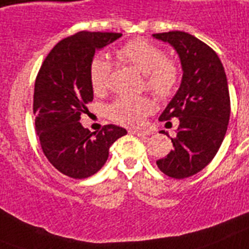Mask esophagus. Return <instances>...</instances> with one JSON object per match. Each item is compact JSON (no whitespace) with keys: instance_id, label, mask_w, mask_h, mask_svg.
<instances>
[{"instance_id":"1","label":"esophagus","mask_w":249,"mask_h":249,"mask_svg":"<svg viewBox=\"0 0 249 249\" xmlns=\"http://www.w3.org/2000/svg\"><path fill=\"white\" fill-rule=\"evenodd\" d=\"M131 133H133V134H137L138 135V137H143V138H144V137H148V135H151L152 134V131L151 130H144V129H131Z\"/></svg>"}]
</instances>
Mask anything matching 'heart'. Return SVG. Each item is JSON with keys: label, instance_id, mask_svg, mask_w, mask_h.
I'll list each match as a JSON object with an SVG mask.
<instances>
[{"label": "heart", "instance_id": "b5f03b06", "mask_svg": "<svg viewBox=\"0 0 249 249\" xmlns=\"http://www.w3.org/2000/svg\"><path fill=\"white\" fill-rule=\"evenodd\" d=\"M121 62L133 66L144 75V87L153 96L163 100L175 90L179 80V69L175 61L165 57V52L145 39H134L125 43L116 52ZM111 62L102 54L93 57L89 65L90 86L96 94L108 88ZM152 108L145 97L121 96L110 106L112 120L124 125H141Z\"/></svg>", "mask_w": 249, "mask_h": 249}]
</instances>
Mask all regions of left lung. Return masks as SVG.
I'll return each mask as SVG.
<instances>
[{"mask_svg":"<svg viewBox=\"0 0 249 249\" xmlns=\"http://www.w3.org/2000/svg\"><path fill=\"white\" fill-rule=\"evenodd\" d=\"M153 38L177 51L183 70L179 89L160 115L161 121L179 119L174 148L156 163L167 177L184 179L205 169L223 143L230 118L228 80L219 56L195 36L175 30Z\"/></svg>","mask_w":249,"mask_h":249,"instance_id":"1","label":"left lung"}]
</instances>
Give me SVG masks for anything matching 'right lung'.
I'll use <instances>...</instances> for the list:
<instances>
[{"mask_svg": "<svg viewBox=\"0 0 249 249\" xmlns=\"http://www.w3.org/2000/svg\"><path fill=\"white\" fill-rule=\"evenodd\" d=\"M120 33L79 32L60 40L44 58L34 84L33 112L40 147L48 161L64 175L86 179L108 159L112 143L128 131L105 125L90 133L79 121L93 101L89 65L98 50Z\"/></svg>", "mask_w": 249, "mask_h": 249, "instance_id": "right-lung-1", "label": "right lung"}]
</instances>
